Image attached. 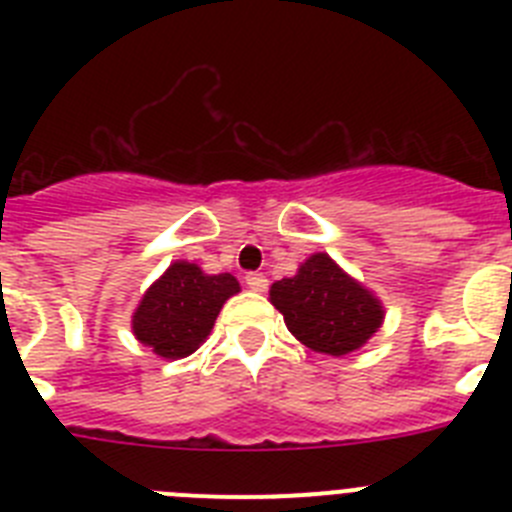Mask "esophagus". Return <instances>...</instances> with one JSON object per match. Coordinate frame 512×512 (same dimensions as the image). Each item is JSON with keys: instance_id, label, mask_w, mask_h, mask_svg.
Returning <instances> with one entry per match:
<instances>
[{"instance_id": "esophagus-1", "label": "esophagus", "mask_w": 512, "mask_h": 512, "mask_svg": "<svg viewBox=\"0 0 512 512\" xmlns=\"http://www.w3.org/2000/svg\"><path fill=\"white\" fill-rule=\"evenodd\" d=\"M246 284L248 289H253V292H266L269 279H266L264 274H259V271H251V274H246Z\"/></svg>"}]
</instances>
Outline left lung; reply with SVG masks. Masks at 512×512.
<instances>
[{"instance_id": "1", "label": "left lung", "mask_w": 512, "mask_h": 512, "mask_svg": "<svg viewBox=\"0 0 512 512\" xmlns=\"http://www.w3.org/2000/svg\"><path fill=\"white\" fill-rule=\"evenodd\" d=\"M269 300L297 341L328 356L361 348L384 320L382 302L328 253H312L295 277L271 284Z\"/></svg>"}]
</instances>
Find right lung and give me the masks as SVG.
Instances as JSON below:
<instances>
[{"label":"right lung","instance_id":"obj_1","mask_svg":"<svg viewBox=\"0 0 512 512\" xmlns=\"http://www.w3.org/2000/svg\"><path fill=\"white\" fill-rule=\"evenodd\" d=\"M235 292L241 284L233 274H205L197 264L174 261L135 307V338L161 359H184L205 343Z\"/></svg>","mask_w":512,"mask_h":512}]
</instances>
